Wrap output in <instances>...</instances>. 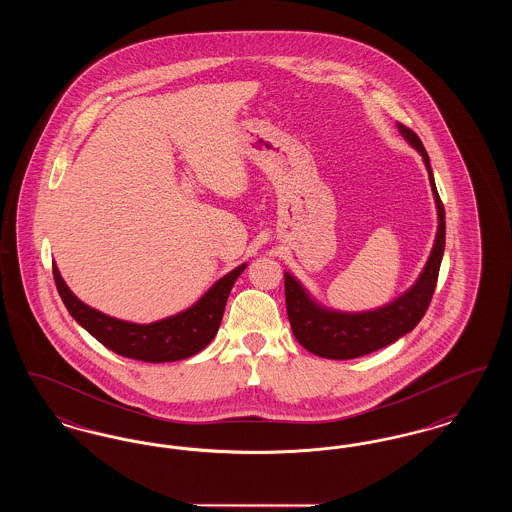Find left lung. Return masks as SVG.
I'll return each instance as SVG.
<instances>
[{
  "label": "left lung",
  "mask_w": 512,
  "mask_h": 512,
  "mask_svg": "<svg viewBox=\"0 0 512 512\" xmlns=\"http://www.w3.org/2000/svg\"><path fill=\"white\" fill-rule=\"evenodd\" d=\"M397 128L401 136L422 155L428 169V178L438 207L436 244L414 286L388 305L365 313H341L320 307L290 272H284L286 309L293 336L307 351L324 359H357L409 334L420 322V318L424 317L438 284L439 265L445 249V209L436 190L430 157L420 138L401 122H397Z\"/></svg>",
  "instance_id": "1"
}]
</instances>
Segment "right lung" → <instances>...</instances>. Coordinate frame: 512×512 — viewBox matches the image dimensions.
Masks as SVG:
<instances>
[{"label": "right lung", "mask_w": 512, "mask_h": 512, "mask_svg": "<svg viewBox=\"0 0 512 512\" xmlns=\"http://www.w3.org/2000/svg\"><path fill=\"white\" fill-rule=\"evenodd\" d=\"M245 267L240 265L222 276L190 309L151 324L126 322L88 307L69 290L55 265L53 278L71 317L107 349L136 361L171 363L199 353L217 336L226 299Z\"/></svg>", "instance_id": "obj_1"}]
</instances>
